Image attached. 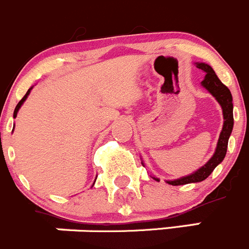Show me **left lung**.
Masks as SVG:
<instances>
[{"mask_svg":"<svg viewBox=\"0 0 249 249\" xmlns=\"http://www.w3.org/2000/svg\"><path fill=\"white\" fill-rule=\"evenodd\" d=\"M196 67L206 72L205 79L201 81V85L221 105V108H222L223 113V127L220 133V138H218L217 147H216V150L213 153V156L211 157V159L205 165H202L200 169L194 172L193 174L182 177L180 179L168 180L166 181L168 184L174 186L185 185V184H190V182H199L206 179L213 172L216 166L223 160V158H225L226 152H227V144H229V138L232 133V128H233V104H232L231 91L229 90L227 86L221 83V80L218 79L217 75L215 74L213 69L210 65H207L205 63H196ZM153 179L159 181L158 178L153 177Z\"/></svg>","mask_w":249,"mask_h":249,"instance_id":"1","label":"left lung"}]
</instances>
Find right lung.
Segmentation results:
<instances>
[{
  "instance_id": "add662e5",
  "label": "right lung",
  "mask_w": 249,
  "mask_h": 249,
  "mask_svg": "<svg viewBox=\"0 0 249 249\" xmlns=\"http://www.w3.org/2000/svg\"><path fill=\"white\" fill-rule=\"evenodd\" d=\"M31 90H32V88L29 89L28 91H27V93H26V95H24V96H23V99L20 100V101L18 102V104H17V106H16V108H15V112H13V117H15V118H16V116H17L18 109L20 108V106H22V105H23V102L26 101V100H27V97H28V95H29V93H31Z\"/></svg>"
}]
</instances>
